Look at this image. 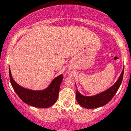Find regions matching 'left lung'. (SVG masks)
<instances>
[{
    "mask_svg": "<svg viewBox=\"0 0 131 131\" xmlns=\"http://www.w3.org/2000/svg\"><path fill=\"white\" fill-rule=\"evenodd\" d=\"M124 67L116 82L105 91L94 96H86L76 91V100L79 105L86 108H95L105 105L112 99L120 86L123 79Z\"/></svg>",
    "mask_w": 131,
    "mask_h": 131,
    "instance_id": "8db88e82",
    "label": "left lung"
}]
</instances>
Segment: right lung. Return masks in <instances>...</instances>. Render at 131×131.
<instances>
[{"label":"right lung","mask_w":131,"mask_h":131,"mask_svg":"<svg viewBox=\"0 0 131 131\" xmlns=\"http://www.w3.org/2000/svg\"><path fill=\"white\" fill-rule=\"evenodd\" d=\"M9 79L13 90L25 103L38 108H48L57 101L63 75H58L52 80L47 88L41 90H33L18 85L13 79L9 68Z\"/></svg>","instance_id":"right-lung-1"}]
</instances>
